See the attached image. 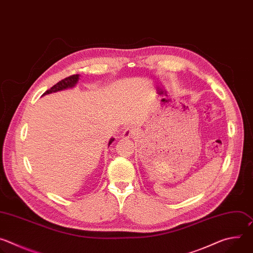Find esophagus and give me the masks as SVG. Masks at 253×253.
I'll list each match as a JSON object with an SVG mask.
<instances>
[{
	"label": "esophagus",
	"instance_id": "1",
	"mask_svg": "<svg viewBox=\"0 0 253 253\" xmlns=\"http://www.w3.org/2000/svg\"><path fill=\"white\" fill-rule=\"evenodd\" d=\"M138 134V130L135 127H127L124 132H123V137L124 138H131L134 137L135 135Z\"/></svg>",
	"mask_w": 253,
	"mask_h": 253
}]
</instances>
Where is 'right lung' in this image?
I'll return each instance as SVG.
<instances>
[{
  "instance_id": "1",
  "label": "right lung",
  "mask_w": 253,
  "mask_h": 253,
  "mask_svg": "<svg viewBox=\"0 0 253 253\" xmlns=\"http://www.w3.org/2000/svg\"><path fill=\"white\" fill-rule=\"evenodd\" d=\"M79 80V75H72V76H69L63 80H61L60 82H58L56 85H54L52 88H50L49 90H47L43 95H47V94H50V93H53V92H58V91H62V90H65L67 88H72L74 87L76 85V83L78 82ZM114 141V138H112L110 141H109V145Z\"/></svg>"
}]
</instances>
